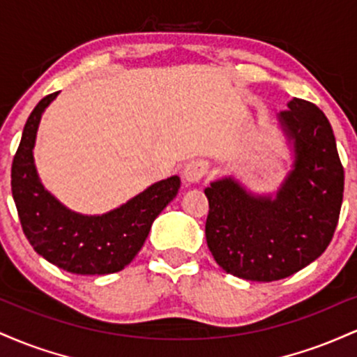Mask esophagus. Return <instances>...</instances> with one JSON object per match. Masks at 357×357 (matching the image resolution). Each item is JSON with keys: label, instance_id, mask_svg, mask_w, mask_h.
Listing matches in <instances>:
<instances>
[{"label": "esophagus", "instance_id": "obj_1", "mask_svg": "<svg viewBox=\"0 0 357 357\" xmlns=\"http://www.w3.org/2000/svg\"><path fill=\"white\" fill-rule=\"evenodd\" d=\"M210 171V166L204 161H191L184 166L183 176L188 183H198Z\"/></svg>", "mask_w": 357, "mask_h": 357}]
</instances>
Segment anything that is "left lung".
Returning a JSON list of instances; mask_svg holds the SVG:
<instances>
[{"label":"left lung","instance_id":"8db88e82","mask_svg":"<svg viewBox=\"0 0 357 357\" xmlns=\"http://www.w3.org/2000/svg\"><path fill=\"white\" fill-rule=\"evenodd\" d=\"M277 119L294 165L275 196L253 195L231 176L204 190L208 248L225 272L245 280H280L312 264L329 247L341 213L344 167L327 117L294 97Z\"/></svg>","mask_w":357,"mask_h":357}]
</instances>
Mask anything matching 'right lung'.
Returning a JSON list of instances; mask_svg holds the SVG:
<instances>
[{"label":"right lung","mask_w":357,"mask_h":357,"mask_svg":"<svg viewBox=\"0 0 357 357\" xmlns=\"http://www.w3.org/2000/svg\"><path fill=\"white\" fill-rule=\"evenodd\" d=\"M59 92L43 97L24 124L11 166V191L30 245L45 260L77 275H105L132 261L151 225L178 195V176L151 184L132 199L104 213L80 215L45 190L36 173L33 147L40 119Z\"/></svg>","instance_id":"1"}]
</instances>
